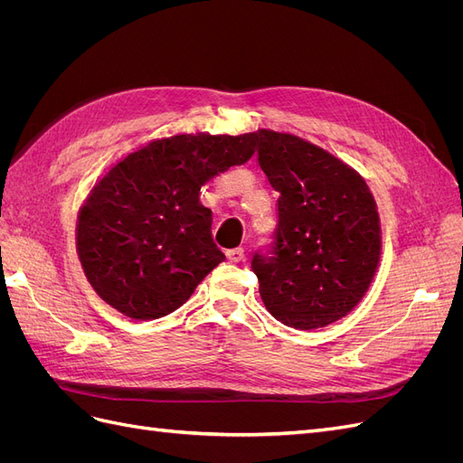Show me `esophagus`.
I'll return each instance as SVG.
<instances>
[{
    "label": "esophagus",
    "mask_w": 463,
    "mask_h": 463,
    "mask_svg": "<svg viewBox=\"0 0 463 463\" xmlns=\"http://www.w3.org/2000/svg\"><path fill=\"white\" fill-rule=\"evenodd\" d=\"M226 259L230 260V262H243L245 260V250L243 249H233V250H228L226 253Z\"/></svg>",
    "instance_id": "obj_1"
}]
</instances>
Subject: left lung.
<instances>
[{
	"label": "left lung",
	"mask_w": 463,
	"mask_h": 463,
	"mask_svg": "<svg viewBox=\"0 0 463 463\" xmlns=\"http://www.w3.org/2000/svg\"><path fill=\"white\" fill-rule=\"evenodd\" d=\"M257 162L278 191L272 241L250 260L260 298L286 326L332 325L361 301L376 272L373 194L352 167L293 135L260 129Z\"/></svg>",
	"instance_id": "8db88e82"
}]
</instances>
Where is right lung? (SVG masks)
<instances>
[{
	"instance_id": "obj_1",
	"label": "right lung",
	"mask_w": 463,
	"mask_h": 463,
	"mask_svg": "<svg viewBox=\"0 0 463 463\" xmlns=\"http://www.w3.org/2000/svg\"><path fill=\"white\" fill-rule=\"evenodd\" d=\"M255 133L177 135L129 154L79 216L77 250L106 303L138 320L174 313L223 260L199 193L255 154Z\"/></svg>"
}]
</instances>
